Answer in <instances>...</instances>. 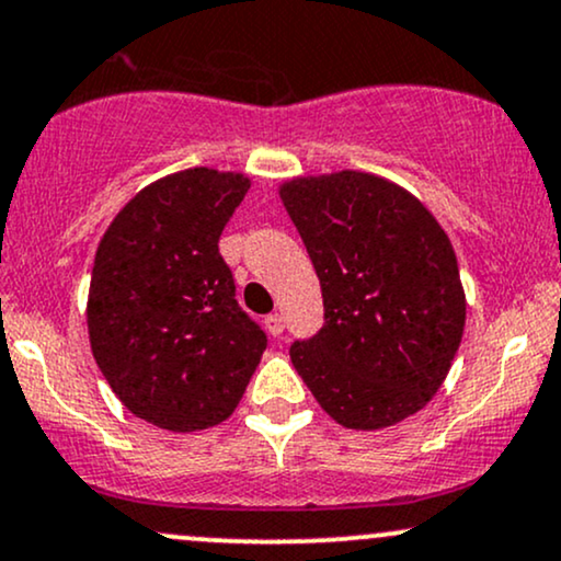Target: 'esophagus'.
Wrapping results in <instances>:
<instances>
[{"label": "esophagus", "mask_w": 561, "mask_h": 561, "mask_svg": "<svg viewBox=\"0 0 561 561\" xmlns=\"http://www.w3.org/2000/svg\"><path fill=\"white\" fill-rule=\"evenodd\" d=\"M266 330H268V334H272V337H279V334L285 332V317H282V313H268Z\"/></svg>", "instance_id": "34e87169"}]
</instances>
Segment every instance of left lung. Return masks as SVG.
I'll use <instances>...</instances> for the list:
<instances>
[{
  "label": "left lung",
  "instance_id": "8db88e82",
  "mask_svg": "<svg viewBox=\"0 0 561 561\" xmlns=\"http://www.w3.org/2000/svg\"><path fill=\"white\" fill-rule=\"evenodd\" d=\"M279 197L324 298L317 337L289 358L347 430H385L446 382L467 321L454 244L420 197L369 171L293 176Z\"/></svg>",
  "mask_w": 561,
  "mask_h": 561
}]
</instances>
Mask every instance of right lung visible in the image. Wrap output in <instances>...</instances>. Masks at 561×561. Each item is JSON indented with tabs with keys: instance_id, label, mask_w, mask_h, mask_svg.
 Returning a JSON list of instances; mask_svg holds the SVG:
<instances>
[{
	"instance_id": "obj_1",
	"label": "right lung",
	"mask_w": 561,
	"mask_h": 561,
	"mask_svg": "<svg viewBox=\"0 0 561 561\" xmlns=\"http://www.w3.org/2000/svg\"><path fill=\"white\" fill-rule=\"evenodd\" d=\"M250 176L208 165L139 190L96 244L89 345L118 401L171 433L229 420L266 351L237 306L218 237Z\"/></svg>"
}]
</instances>
